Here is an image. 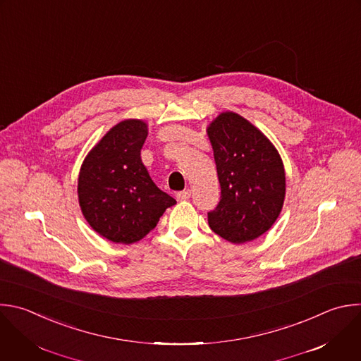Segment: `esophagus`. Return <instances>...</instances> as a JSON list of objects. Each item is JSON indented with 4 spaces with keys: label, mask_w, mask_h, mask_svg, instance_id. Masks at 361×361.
<instances>
[{
    "label": "esophagus",
    "mask_w": 361,
    "mask_h": 361,
    "mask_svg": "<svg viewBox=\"0 0 361 361\" xmlns=\"http://www.w3.org/2000/svg\"><path fill=\"white\" fill-rule=\"evenodd\" d=\"M176 197H177L178 201H185V200H188L191 197V192H190V190H184V191L177 192Z\"/></svg>",
    "instance_id": "1"
}]
</instances>
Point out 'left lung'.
Segmentation results:
<instances>
[{"mask_svg":"<svg viewBox=\"0 0 361 361\" xmlns=\"http://www.w3.org/2000/svg\"><path fill=\"white\" fill-rule=\"evenodd\" d=\"M207 133L221 185V200L208 212V225L232 244L254 241L282 211L286 191L282 159L269 139L238 113H221Z\"/></svg>","mask_w":361,"mask_h":361,"instance_id":"1","label":"left lung"}]
</instances>
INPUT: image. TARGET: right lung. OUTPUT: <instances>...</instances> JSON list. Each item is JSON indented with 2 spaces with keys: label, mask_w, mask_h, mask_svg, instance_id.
I'll return each mask as SVG.
<instances>
[{
  "label": "right lung",
  "mask_w": 361,
  "mask_h": 361,
  "mask_svg": "<svg viewBox=\"0 0 361 361\" xmlns=\"http://www.w3.org/2000/svg\"><path fill=\"white\" fill-rule=\"evenodd\" d=\"M147 135L143 120H123L89 152L79 171L82 214L99 235L114 244L140 241L176 204L153 183L142 161Z\"/></svg>",
  "instance_id": "1"
}]
</instances>
